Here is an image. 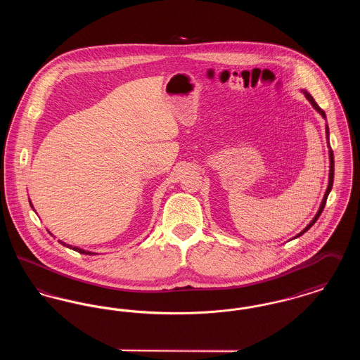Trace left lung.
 <instances>
[{"mask_svg": "<svg viewBox=\"0 0 360 360\" xmlns=\"http://www.w3.org/2000/svg\"><path fill=\"white\" fill-rule=\"evenodd\" d=\"M305 93V96H307V98H308L310 103L313 105V108L326 119V112L317 105V103L314 101V98L309 94L308 91H304ZM326 137H328V147H329V160H330V166H329V182H328V188H326V195H324V198H323V202H321V205H320V209H319V212H317V214L314 216V219L310 221L308 226L301 232V233H298L295 238H298V236H301V235H304L307 231H308L309 228L313 225V224L316 223L317 220H319V217H320V214H321V212L324 210V207H326V198H328V194L330 193V190H332V186H333V174H335V160H333V151L330 150V146H329V129H328V125H326Z\"/></svg>", "mask_w": 360, "mask_h": 360, "instance_id": "left-lung-1", "label": "left lung"}]
</instances>
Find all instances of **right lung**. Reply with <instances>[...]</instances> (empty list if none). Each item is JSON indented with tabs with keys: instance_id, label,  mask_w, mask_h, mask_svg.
Here are the masks:
<instances>
[{
	"instance_id": "right-lung-1",
	"label": "right lung",
	"mask_w": 360,
	"mask_h": 360,
	"mask_svg": "<svg viewBox=\"0 0 360 360\" xmlns=\"http://www.w3.org/2000/svg\"><path fill=\"white\" fill-rule=\"evenodd\" d=\"M31 202V201H30ZM32 206V204H31ZM60 244H63V245H66V247H69L70 250H74V251H77V252H79V254H85V255H91V252L90 251H85V250H82V248H78V247H72V245H69V244H66V243H63L62 240H58Z\"/></svg>"
}]
</instances>
